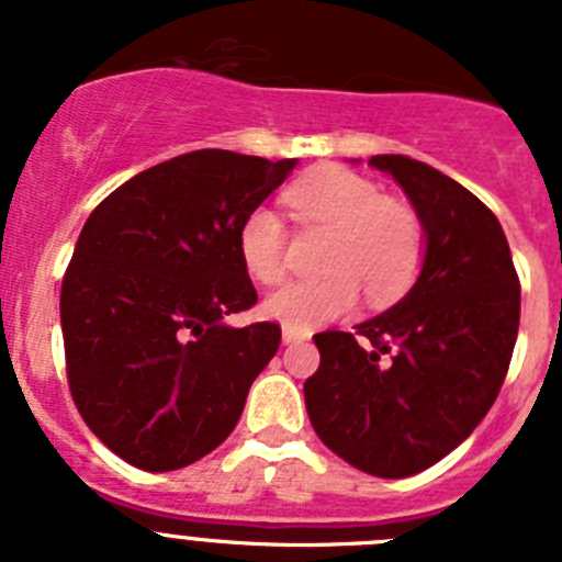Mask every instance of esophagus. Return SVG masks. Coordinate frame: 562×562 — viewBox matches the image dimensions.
I'll list each match as a JSON object with an SVG mask.
<instances>
[{
  "label": "esophagus",
  "instance_id": "esophagus-1",
  "mask_svg": "<svg viewBox=\"0 0 562 562\" xmlns=\"http://www.w3.org/2000/svg\"><path fill=\"white\" fill-rule=\"evenodd\" d=\"M306 337H310V331H297V329H290V326L281 329V340H284L286 346H292V342H304Z\"/></svg>",
  "mask_w": 562,
  "mask_h": 562
}]
</instances>
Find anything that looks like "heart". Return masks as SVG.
Masks as SVG:
<instances>
[{"label":"heart","mask_w":562,"mask_h":562,"mask_svg":"<svg viewBox=\"0 0 562 562\" xmlns=\"http://www.w3.org/2000/svg\"><path fill=\"white\" fill-rule=\"evenodd\" d=\"M286 200L301 220L329 227L337 238L324 261L329 276L272 292L261 306L267 317L310 331L351 315L362 286L371 301H391L408 290L422 261V225L411 207L385 200L376 182L349 168L326 166L295 182ZM238 256L261 284L284 278L286 227L272 207L247 213L238 227Z\"/></svg>","instance_id":"b5f03b06"}]
</instances>
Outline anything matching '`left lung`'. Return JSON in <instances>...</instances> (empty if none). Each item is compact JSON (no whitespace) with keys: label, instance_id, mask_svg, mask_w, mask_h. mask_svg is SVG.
I'll return each mask as SVG.
<instances>
[{"label":"left lung","instance_id":"obj_1","mask_svg":"<svg viewBox=\"0 0 562 562\" xmlns=\"http://www.w3.org/2000/svg\"><path fill=\"white\" fill-rule=\"evenodd\" d=\"M414 205L425 256L414 286L351 331H321L304 382L312 428L376 479H408L456 450L493 408L513 360L520 284L495 213L428 162L374 154Z\"/></svg>","mask_w":562,"mask_h":562}]
</instances>
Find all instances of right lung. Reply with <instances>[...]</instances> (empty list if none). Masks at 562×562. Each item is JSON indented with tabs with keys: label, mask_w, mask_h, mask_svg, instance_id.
<instances>
[{
	"label": "right lung",
	"mask_w": 562,
	"mask_h": 562,
	"mask_svg": "<svg viewBox=\"0 0 562 562\" xmlns=\"http://www.w3.org/2000/svg\"><path fill=\"white\" fill-rule=\"evenodd\" d=\"M295 166L202 148L140 171L89 213L61 284L69 391L128 464L180 470L236 428L281 342L278 324L225 321L256 304L238 227Z\"/></svg>",
	"instance_id": "obj_1"
}]
</instances>
